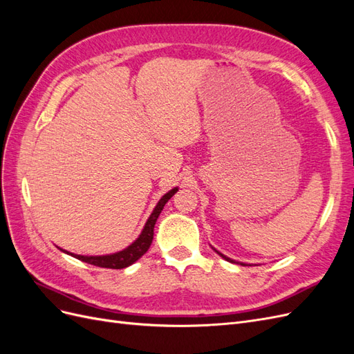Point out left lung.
I'll use <instances>...</instances> for the list:
<instances>
[{
  "label": "left lung",
  "mask_w": 354,
  "mask_h": 354,
  "mask_svg": "<svg viewBox=\"0 0 354 354\" xmlns=\"http://www.w3.org/2000/svg\"><path fill=\"white\" fill-rule=\"evenodd\" d=\"M211 248L214 250V251H216L220 257H221V259H224V260H226V261H229V263H234V264H241V266H250V264H246V263H242V261H236V260H233V259H229V257H226V255H224V254H221L220 251H217L216 248H214V246L211 245Z\"/></svg>",
  "instance_id": "left-lung-1"
}]
</instances>
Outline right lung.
<instances>
[{
    "instance_id": "add662e5",
    "label": "right lung",
    "mask_w": 354,
    "mask_h": 354,
    "mask_svg": "<svg viewBox=\"0 0 354 354\" xmlns=\"http://www.w3.org/2000/svg\"><path fill=\"white\" fill-rule=\"evenodd\" d=\"M177 190H178V187L171 189L158 201L156 207L153 208L151 216H149L142 233L138 234V238L131 245H128L127 248H124L122 251H118L113 254H104V255H80V254L69 252L66 250H62V248H59V246L57 248L71 257H75V259H78L84 263L93 264V266L104 267V269H125V267L134 264L149 250V246H151V243L153 241V229H155V223L159 217V214L164 209L168 199H171V196H173Z\"/></svg>"
}]
</instances>
